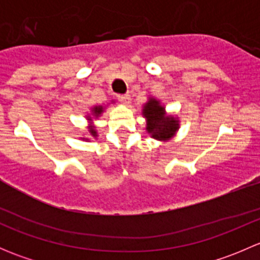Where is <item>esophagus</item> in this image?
<instances>
[{
	"label": "esophagus",
	"instance_id": "34e87169",
	"mask_svg": "<svg viewBox=\"0 0 260 260\" xmlns=\"http://www.w3.org/2000/svg\"><path fill=\"white\" fill-rule=\"evenodd\" d=\"M118 101L120 102V103H123L124 106H129L131 104V96L128 95V94H122V95H117Z\"/></svg>",
	"mask_w": 260,
	"mask_h": 260
}]
</instances>
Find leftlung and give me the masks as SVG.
Listing matches in <instances>:
<instances>
[{
	"mask_svg": "<svg viewBox=\"0 0 260 260\" xmlns=\"http://www.w3.org/2000/svg\"><path fill=\"white\" fill-rule=\"evenodd\" d=\"M142 115L146 119L147 133L159 142L174 138L180 128L179 117L167 113L166 107L154 96L149 95L143 104Z\"/></svg>",
	"mask_w": 260,
	"mask_h": 260,
	"instance_id": "left-lung-1",
	"label": "left lung"
}]
</instances>
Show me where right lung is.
<instances>
[{
	"label": "right lung",
	"mask_w": 260,
	"mask_h": 260,
	"mask_svg": "<svg viewBox=\"0 0 260 260\" xmlns=\"http://www.w3.org/2000/svg\"><path fill=\"white\" fill-rule=\"evenodd\" d=\"M111 103H114V101H112ZM104 109L106 107L103 106H94L90 108V112L85 115V119L88 120V133H89V137L91 138H98V131H96L95 125H94V120L98 119L102 114L104 113ZM89 137H79L81 141H90Z\"/></svg>",
	"instance_id": "obj_1"
}]
</instances>
